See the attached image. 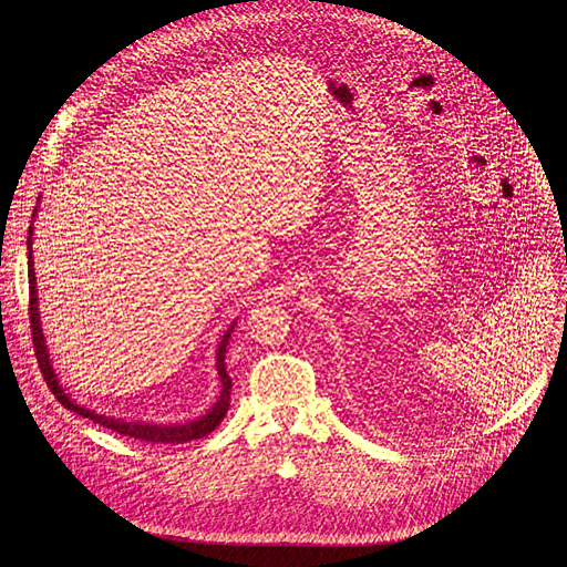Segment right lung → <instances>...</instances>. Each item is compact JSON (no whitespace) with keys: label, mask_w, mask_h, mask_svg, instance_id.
Returning a JSON list of instances; mask_svg holds the SVG:
<instances>
[{"label":"right lung","mask_w":567,"mask_h":567,"mask_svg":"<svg viewBox=\"0 0 567 567\" xmlns=\"http://www.w3.org/2000/svg\"><path fill=\"white\" fill-rule=\"evenodd\" d=\"M33 226L29 228V249L33 245ZM29 318H31V337H33V350H35V357H38V365H40V372L49 385V390L55 394V399L62 403L64 409L83 415V417H90L94 424H101L105 429H112L116 431L118 435H125V437H134L138 442H150V444H184V442H190V440H199V437H206L208 433H213L219 422L226 417V411L230 406V388H233V381L226 372V346H228V339H230V332L233 328H228V332L221 337V343H219V350H217V372H219V379H221V392H219V399L215 406L199 420H193V422H186V424H177V426H156V424H134V422H121V420H112V417H105V415H96L87 409H80L78 403H73L64 390L60 388V383L55 381V374H53V368L49 363V354H47V346H44V337H42V330H40V316H38V289H35V274H33V258H31V251H29Z\"/></svg>","instance_id":"right-lung-1"}]
</instances>
